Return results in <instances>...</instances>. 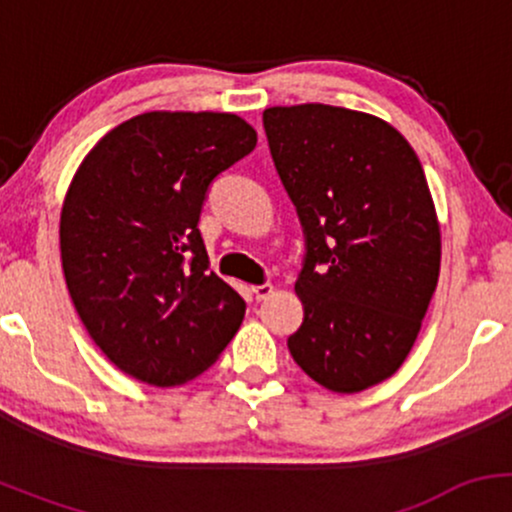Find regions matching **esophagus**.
<instances>
[{"mask_svg":"<svg viewBox=\"0 0 512 512\" xmlns=\"http://www.w3.org/2000/svg\"><path fill=\"white\" fill-rule=\"evenodd\" d=\"M250 291H252V296L257 298V301H264V298L272 296L274 286L272 284H255V286H250Z\"/></svg>","mask_w":512,"mask_h":512,"instance_id":"34e87169","label":"esophagus"}]
</instances>
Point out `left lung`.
I'll return each instance as SVG.
<instances>
[{
	"instance_id": "1",
	"label": "left lung",
	"mask_w": 512,
	"mask_h": 512,
	"mask_svg": "<svg viewBox=\"0 0 512 512\" xmlns=\"http://www.w3.org/2000/svg\"><path fill=\"white\" fill-rule=\"evenodd\" d=\"M262 122L305 238L293 361L334 392L383 383L414 346L438 284L424 168L395 127L356 110L267 108Z\"/></svg>"
}]
</instances>
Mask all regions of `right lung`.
Wrapping results in <instances>:
<instances>
[{
  "mask_svg": "<svg viewBox=\"0 0 512 512\" xmlns=\"http://www.w3.org/2000/svg\"><path fill=\"white\" fill-rule=\"evenodd\" d=\"M255 144L238 115L144 113L76 170L60 221L69 296L103 354L142 383L192 380L243 322L197 223L211 182Z\"/></svg>",
  "mask_w": 512,
  "mask_h": 512,
  "instance_id": "1",
  "label": "right lung"
}]
</instances>
